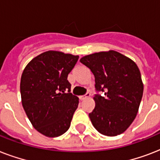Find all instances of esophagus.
I'll return each instance as SVG.
<instances>
[{"mask_svg":"<svg viewBox=\"0 0 160 160\" xmlns=\"http://www.w3.org/2000/svg\"><path fill=\"white\" fill-rule=\"evenodd\" d=\"M90 96V93L87 92L85 95H81V96H80V100H85V99H86V98H89Z\"/></svg>","mask_w":160,"mask_h":160,"instance_id":"34e87169","label":"esophagus"}]
</instances>
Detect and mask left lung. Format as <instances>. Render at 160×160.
Returning <instances> with one entry per match:
<instances>
[{"label": "left lung", "mask_w": 160, "mask_h": 160, "mask_svg": "<svg viewBox=\"0 0 160 160\" xmlns=\"http://www.w3.org/2000/svg\"><path fill=\"white\" fill-rule=\"evenodd\" d=\"M80 61L95 75V107L89 114L91 123L100 134L116 136L134 121L140 105L144 85L135 63L114 51L85 55Z\"/></svg>", "instance_id": "1"}]
</instances>
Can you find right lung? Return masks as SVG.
I'll use <instances>...</instances> for the list:
<instances>
[{
  "mask_svg": "<svg viewBox=\"0 0 160 160\" xmlns=\"http://www.w3.org/2000/svg\"><path fill=\"white\" fill-rule=\"evenodd\" d=\"M78 59V55L49 51L24 69L20 85L22 106L34 128L45 136H60L70 128L79 98L70 93L67 77Z\"/></svg>",
  "mask_w": 160,
  "mask_h": 160,
  "instance_id": "right-lung-1",
  "label": "right lung"
}]
</instances>
